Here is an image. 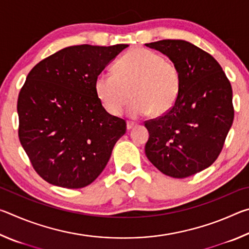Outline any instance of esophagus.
I'll use <instances>...</instances> for the list:
<instances>
[{"instance_id":"esophagus-1","label":"esophagus","mask_w":249,"mask_h":249,"mask_svg":"<svg viewBox=\"0 0 249 249\" xmlns=\"http://www.w3.org/2000/svg\"><path fill=\"white\" fill-rule=\"evenodd\" d=\"M126 126H127V129L129 130V129H132V128H134L135 127V126H136V123H135V122H127V125H126Z\"/></svg>"}]
</instances>
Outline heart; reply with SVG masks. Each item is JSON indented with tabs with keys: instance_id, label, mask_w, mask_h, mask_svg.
<instances>
[{
	"instance_id": "heart-1",
	"label": "heart",
	"mask_w": 249,
	"mask_h": 249,
	"mask_svg": "<svg viewBox=\"0 0 249 249\" xmlns=\"http://www.w3.org/2000/svg\"><path fill=\"white\" fill-rule=\"evenodd\" d=\"M181 74L174 62L145 48H135L121 58L115 73L102 71L95 79V92L105 111L120 115L130 95L135 100L128 113L137 117L153 111L162 115L174 107L179 95Z\"/></svg>"
}]
</instances>
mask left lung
Here are the masks:
<instances>
[{
    "mask_svg": "<svg viewBox=\"0 0 249 249\" xmlns=\"http://www.w3.org/2000/svg\"><path fill=\"white\" fill-rule=\"evenodd\" d=\"M147 47L178 67L181 86L176 103L162 116L145 122V153L162 174L187 178L217 159L233 124V91L220 64L191 43L163 39Z\"/></svg>",
    "mask_w": 249,
    "mask_h": 249,
    "instance_id": "obj_1",
    "label": "left lung"
}]
</instances>
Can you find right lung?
<instances>
[{"label": "right lung", "mask_w": 249, "mask_h": 249, "mask_svg": "<svg viewBox=\"0 0 249 249\" xmlns=\"http://www.w3.org/2000/svg\"><path fill=\"white\" fill-rule=\"evenodd\" d=\"M128 45L70 46L38 62L18 100V137L48 183L80 189L107 166L126 122L105 111L95 79Z\"/></svg>", "instance_id": "right-lung-1"}]
</instances>
